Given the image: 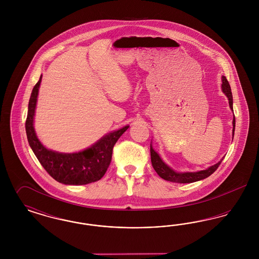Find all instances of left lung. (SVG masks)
Segmentation results:
<instances>
[{
	"label": "left lung",
	"instance_id": "1",
	"mask_svg": "<svg viewBox=\"0 0 259 259\" xmlns=\"http://www.w3.org/2000/svg\"><path fill=\"white\" fill-rule=\"evenodd\" d=\"M222 90L229 101L230 110L233 111V97H232L231 88H230L228 80L226 79V77L224 75H222ZM232 124H233V129H232V140H233L235 132V115L233 116ZM151 144H152V142L150 143V157H151V163H152L153 169L163 180L169 181L172 183L190 184V183L204 180L219 168L222 161L223 160L222 159V160L219 161L217 164L210 166L206 170H202V171H198V172H177V171L172 170L171 167H169L164 161L162 160L160 155L154 150V148H152Z\"/></svg>",
	"mask_w": 259,
	"mask_h": 259
}]
</instances>
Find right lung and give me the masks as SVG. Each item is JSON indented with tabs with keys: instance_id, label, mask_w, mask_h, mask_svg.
Here are the masks:
<instances>
[{
	"instance_id": "obj_1",
	"label": "right lung",
	"mask_w": 259,
	"mask_h": 259,
	"mask_svg": "<svg viewBox=\"0 0 259 259\" xmlns=\"http://www.w3.org/2000/svg\"><path fill=\"white\" fill-rule=\"evenodd\" d=\"M41 77L42 75L40 74L37 84L32 90L28 105L25 128L30 147L46 171L55 181L63 185H82L97 182L107 172L111 163L113 146L129 128V125L103 136L92 146L78 152L64 153L46 148L37 139L34 128L35 111Z\"/></svg>"
}]
</instances>
